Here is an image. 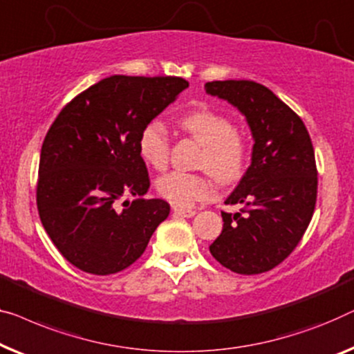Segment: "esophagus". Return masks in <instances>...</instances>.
<instances>
[{
	"label": "esophagus",
	"mask_w": 354,
	"mask_h": 354,
	"mask_svg": "<svg viewBox=\"0 0 354 354\" xmlns=\"http://www.w3.org/2000/svg\"><path fill=\"white\" fill-rule=\"evenodd\" d=\"M172 212L174 215H177V217H185V218L193 217V215L196 214L194 211H189V209H180V207H174Z\"/></svg>",
	"instance_id": "esophagus-1"
}]
</instances>
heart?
<instances>
[{"mask_svg": "<svg viewBox=\"0 0 354 354\" xmlns=\"http://www.w3.org/2000/svg\"><path fill=\"white\" fill-rule=\"evenodd\" d=\"M177 124L203 145L198 166L206 169L220 183L236 182L248 162V143L234 129L227 115L211 109H196L177 118ZM171 142L166 126L151 120L142 127L139 153L148 166L162 169L167 165ZM156 192L176 207L188 209L212 198L214 187L206 174L171 171L156 180Z\"/></svg>", "mask_w": 354, "mask_h": 354, "instance_id": "obj_1", "label": "heart"}]
</instances>
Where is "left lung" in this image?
Returning a JSON list of instances; mask_svg holds the SVG:
<instances>
[{
	"label": "left lung",
	"instance_id": "left-lung-1",
	"mask_svg": "<svg viewBox=\"0 0 354 354\" xmlns=\"http://www.w3.org/2000/svg\"><path fill=\"white\" fill-rule=\"evenodd\" d=\"M206 92L245 116L254 137L252 162L225 204L223 230L209 245L212 257L239 274L273 270L300 243L315 212L317 171L300 116L265 86L248 80L212 81Z\"/></svg>",
	"mask_w": 354,
	"mask_h": 354
}]
</instances>
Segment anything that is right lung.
<instances>
[{
  "instance_id": "obj_1",
  "label": "right lung",
  "mask_w": 354,
  "mask_h": 354,
  "mask_svg": "<svg viewBox=\"0 0 354 354\" xmlns=\"http://www.w3.org/2000/svg\"><path fill=\"white\" fill-rule=\"evenodd\" d=\"M187 88L177 76H110L68 102L49 127L39 156L38 212L76 268L99 276L127 268L167 218L166 201L142 198L150 177L139 136ZM127 194L136 199L121 205Z\"/></svg>"
}]
</instances>
